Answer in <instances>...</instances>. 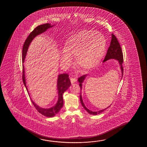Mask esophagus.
I'll return each mask as SVG.
<instances>
[{"instance_id":"1","label":"esophagus","mask_w":147,"mask_h":147,"mask_svg":"<svg viewBox=\"0 0 147 147\" xmlns=\"http://www.w3.org/2000/svg\"><path fill=\"white\" fill-rule=\"evenodd\" d=\"M71 82V83L72 84L73 83L76 82L77 81V79L75 78H71L70 79Z\"/></svg>"}]
</instances>
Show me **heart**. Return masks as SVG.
<instances>
[{
    "mask_svg": "<svg viewBox=\"0 0 147 147\" xmlns=\"http://www.w3.org/2000/svg\"><path fill=\"white\" fill-rule=\"evenodd\" d=\"M106 49L105 36L99 32L83 30L73 34L65 43L64 54L61 57L63 64L71 62L69 57H75L78 67L84 70L96 66Z\"/></svg>",
    "mask_w": 147,
    "mask_h": 147,
    "instance_id": "1",
    "label": "heart"
}]
</instances>
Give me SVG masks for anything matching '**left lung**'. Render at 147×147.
Instances as JSON below:
<instances>
[{"mask_svg": "<svg viewBox=\"0 0 147 147\" xmlns=\"http://www.w3.org/2000/svg\"><path fill=\"white\" fill-rule=\"evenodd\" d=\"M111 45L109 47L108 50L107 52V55L105 57V60H103V62H105L106 61L108 60L109 59H115L119 61V64L121 65V72H122V76H123V53L121 48V45H119L118 40L117 39V37L115 36V34H111ZM86 77V75H83L82 76L80 77L78 80L79 82V86L80 87L81 90L82 89V83H83V81L84 80L85 77ZM81 92V91H80ZM80 98L81 103L82 107L84 108L91 115H96L99 114L100 113H102L103 111H105L106 109H102L98 111H89L88 109H87L84 105V103L83 102L82 98L81 96V94L80 95ZM107 107V108H108Z\"/></svg>", "mask_w": 147, "mask_h": 147, "instance_id": "8db88e82", "label": "left lung"}]
</instances>
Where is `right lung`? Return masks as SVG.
<instances>
[{
	"mask_svg": "<svg viewBox=\"0 0 147 147\" xmlns=\"http://www.w3.org/2000/svg\"><path fill=\"white\" fill-rule=\"evenodd\" d=\"M52 26H51V24L49 23L41 24L36 27L32 32H30V34L28 35V38H26V40H25L24 44L23 46L22 55V62L24 63V59L26 55L27 50L28 49V46L32 42V40L37 35L44 32L48 28H51ZM24 65H22V81L24 86L26 87V90L28 91L25 77H24ZM71 84V83L69 78L68 74L64 73V74L59 75L58 82H57V87H58V100L57 101L56 105L51 109H42L38 107L36 103H34V102L32 100L31 101L38 113H40L45 117H54L59 112V111H60L63 105V94L65 91L70 87Z\"/></svg>",
	"mask_w": 147,
	"mask_h": 147,
	"instance_id": "right-lung-1",
	"label": "right lung"
}]
</instances>
